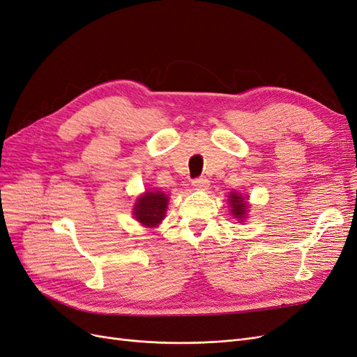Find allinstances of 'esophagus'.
<instances>
[{"label":"esophagus","instance_id":"obj_1","mask_svg":"<svg viewBox=\"0 0 357 357\" xmlns=\"http://www.w3.org/2000/svg\"><path fill=\"white\" fill-rule=\"evenodd\" d=\"M208 185H210V181L205 177H198L195 180H192V186L197 190H205L208 188Z\"/></svg>","mask_w":357,"mask_h":357}]
</instances>
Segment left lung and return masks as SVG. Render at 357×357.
Segmentation results:
<instances>
[{
    "label": "left lung",
    "mask_w": 357,
    "mask_h": 357,
    "mask_svg": "<svg viewBox=\"0 0 357 357\" xmlns=\"http://www.w3.org/2000/svg\"><path fill=\"white\" fill-rule=\"evenodd\" d=\"M229 204L232 207V214L236 219H244L245 211H247V205H245V198L238 195V193H231L229 197Z\"/></svg>",
    "instance_id": "left-lung-1"
}]
</instances>
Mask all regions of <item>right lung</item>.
Returning <instances> with one entry per match:
<instances>
[{
    "mask_svg": "<svg viewBox=\"0 0 357 357\" xmlns=\"http://www.w3.org/2000/svg\"><path fill=\"white\" fill-rule=\"evenodd\" d=\"M167 205L168 197L164 192H146L143 197L138 198L134 207L135 219L144 226L152 228L165 218Z\"/></svg>",
    "mask_w": 357,
    "mask_h": 357,
    "instance_id": "obj_1",
    "label": "right lung"
}]
</instances>
